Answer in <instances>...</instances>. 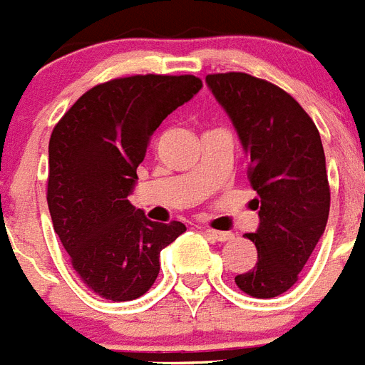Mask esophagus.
<instances>
[{
	"label": "esophagus",
	"instance_id": "obj_1",
	"mask_svg": "<svg viewBox=\"0 0 365 365\" xmlns=\"http://www.w3.org/2000/svg\"><path fill=\"white\" fill-rule=\"evenodd\" d=\"M205 235L214 240V242H229V240H232V232H221V230L214 229H205Z\"/></svg>",
	"mask_w": 365,
	"mask_h": 365
}]
</instances>
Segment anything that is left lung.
I'll return each instance as SVG.
<instances>
[{
  "instance_id": "8db88e82",
  "label": "left lung",
  "mask_w": 365,
  "mask_h": 365,
  "mask_svg": "<svg viewBox=\"0 0 365 365\" xmlns=\"http://www.w3.org/2000/svg\"><path fill=\"white\" fill-rule=\"evenodd\" d=\"M205 81L235 125L258 194L260 223L245 235L258 260L235 282L253 297H277L297 282L325 232L331 190L322 136L303 107L267 81L242 71Z\"/></svg>"
}]
</instances>
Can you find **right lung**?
Returning <instances> with one entry per match:
<instances>
[{
	"instance_id": "obj_1",
	"label": "right lung",
	"mask_w": 365,
	"mask_h": 365,
	"mask_svg": "<svg viewBox=\"0 0 365 365\" xmlns=\"http://www.w3.org/2000/svg\"><path fill=\"white\" fill-rule=\"evenodd\" d=\"M203 88L194 76H133L83 93L49 138L48 207L81 280L99 297L133 301L160 272V251L186 227L130 205L136 168L168 114Z\"/></svg>"
}]
</instances>
